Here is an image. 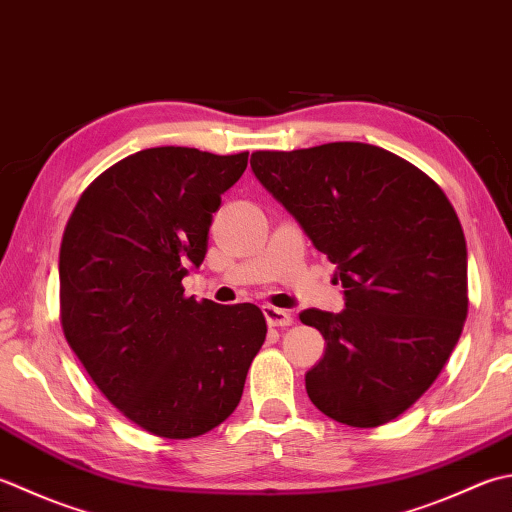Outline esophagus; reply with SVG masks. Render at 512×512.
I'll return each instance as SVG.
<instances>
[{"instance_id": "obj_1", "label": "esophagus", "mask_w": 512, "mask_h": 512, "mask_svg": "<svg viewBox=\"0 0 512 512\" xmlns=\"http://www.w3.org/2000/svg\"><path fill=\"white\" fill-rule=\"evenodd\" d=\"M264 317H266V324L270 328H286V326H293V315L286 313L282 308H275V306H264Z\"/></svg>"}]
</instances>
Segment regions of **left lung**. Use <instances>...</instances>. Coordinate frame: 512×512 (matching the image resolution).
<instances>
[{
  "label": "left lung",
  "instance_id": "1",
  "mask_svg": "<svg viewBox=\"0 0 512 512\" xmlns=\"http://www.w3.org/2000/svg\"><path fill=\"white\" fill-rule=\"evenodd\" d=\"M250 168L335 264L342 313L308 308L326 353L306 393L339 424L382 426L442 373L468 313L466 239L433 179L359 142L257 150Z\"/></svg>",
  "mask_w": 512,
  "mask_h": 512
}]
</instances>
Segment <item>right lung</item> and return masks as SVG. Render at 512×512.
<instances>
[{
  "mask_svg": "<svg viewBox=\"0 0 512 512\" xmlns=\"http://www.w3.org/2000/svg\"><path fill=\"white\" fill-rule=\"evenodd\" d=\"M248 153L139 150L90 184L59 250L62 326L90 379L144 430L190 439L237 408L266 339L255 304L184 297Z\"/></svg>",
  "mask_w": 512,
  "mask_h": 512,
  "instance_id": "right-lung-1",
  "label": "right lung"
}]
</instances>
